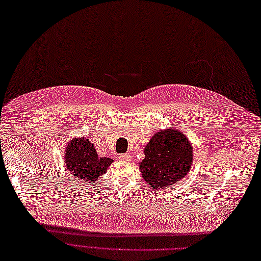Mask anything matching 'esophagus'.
I'll list each match as a JSON object with an SVG mask.
<instances>
[{"instance_id":"obj_1","label":"esophagus","mask_w":261,"mask_h":261,"mask_svg":"<svg viewBox=\"0 0 261 261\" xmlns=\"http://www.w3.org/2000/svg\"><path fill=\"white\" fill-rule=\"evenodd\" d=\"M118 159H120L121 161L128 162V161H131L132 156H131L129 153H127V154H122V155H120V157H118Z\"/></svg>"}]
</instances>
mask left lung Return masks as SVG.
<instances>
[{
  "label": "left lung",
  "instance_id": "obj_1",
  "mask_svg": "<svg viewBox=\"0 0 261 261\" xmlns=\"http://www.w3.org/2000/svg\"><path fill=\"white\" fill-rule=\"evenodd\" d=\"M144 153L145 158L139 163V171L154 189L177 183L192 170V143L178 129L169 128L156 132Z\"/></svg>",
  "mask_w": 261,
  "mask_h": 261
}]
</instances>
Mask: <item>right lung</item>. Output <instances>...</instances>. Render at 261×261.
I'll return each instance as SVG.
<instances>
[{
    "mask_svg": "<svg viewBox=\"0 0 261 261\" xmlns=\"http://www.w3.org/2000/svg\"><path fill=\"white\" fill-rule=\"evenodd\" d=\"M64 161L70 175L89 185L103 176L113 162L110 158L99 157L94 145L85 136L69 140L64 151Z\"/></svg>",
    "mask_w": 261,
    "mask_h": 261,
    "instance_id": "obj_1",
    "label": "right lung"
}]
</instances>
